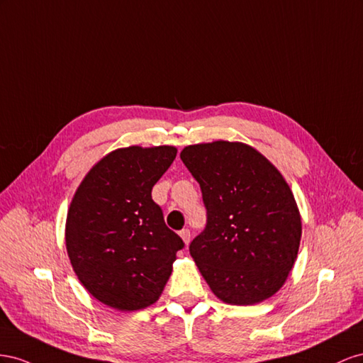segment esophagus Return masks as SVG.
<instances>
[{
  "label": "esophagus",
  "mask_w": 363,
  "mask_h": 363,
  "mask_svg": "<svg viewBox=\"0 0 363 363\" xmlns=\"http://www.w3.org/2000/svg\"><path fill=\"white\" fill-rule=\"evenodd\" d=\"M179 235H181V239L184 240V243H185V245H189V243H190L191 234H190V230H187V228H184L182 231H179Z\"/></svg>",
  "instance_id": "obj_1"
}]
</instances>
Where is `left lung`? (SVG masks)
Here are the masks:
<instances>
[{
	"mask_svg": "<svg viewBox=\"0 0 363 363\" xmlns=\"http://www.w3.org/2000/svg\"><path fill=\"white\" fill-rule=\"evenodd\" d=\"M199 182L205 230L190 254L223 303L252 306L279 291L301 240L291 187L260 152L243 143L213 141L181 152Z\"/></svg>",
	"mask_w": 363,
	"mask_h": 363,
	"instance_id": "1",
	"label": "left lung"
}]
</instances>
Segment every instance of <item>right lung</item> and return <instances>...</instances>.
<instances>
[{"label":"right lung","mask_w":363,"mask_h":363,"mask_svg":"<svg viewBox=\"0 0 363 363\" xmlns=\"http://www.w3.org/2000/svg\"><path fill=\"white\" fill-rule=\"evenodd\" d=\"M176 152L173 146L113 150L88 172L71 201L69 262L86 291L112 308L132 312L157 303L184 247L152 199Z\"/></svg>","instance_id":"add662e5"}]
</instances>
